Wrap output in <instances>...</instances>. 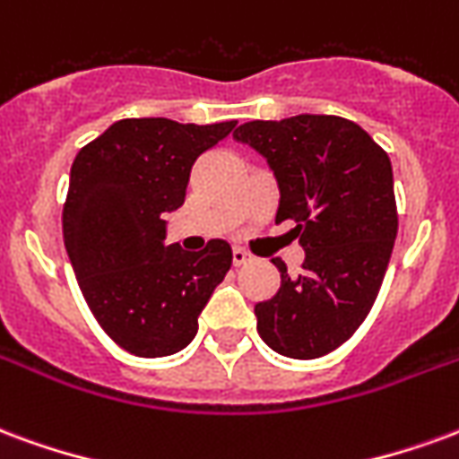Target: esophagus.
I'll use <instances>...</instances> for the list:
<instances>
[{
  "label": "esophagus",
  "mask_w": 459,
  "mask_h": 459,
  "mask_svg": "<svg viewBox=\"0 0 459 459\" xmlns=\"http://www.w3.org/2000/svg\"><path fill=\"white\" fill-rule=\"evenodd\" d=\"M252 262V254L244 252V249H239V247H234L232 249V264L234 266H242V264Z\"/></svg>",
  "instance_id": "1"
}]
</instances>
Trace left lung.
Returning <instances> with one entry per match:
<instances>
[{"mask_svg": "<svg viewBox=\"0 0 459 459\" xmlns=\"http://www.w3.org/2000/svg\"><path fill=\"white\" fill-rule=\"evenodd\" d=\"M232 136L266 156L281 193L276 222L293 220L290 234L306 249L296 279L273 259L281 286L254 306L256 330L283 357L330 354L369 316L394 252L389 156L359 124L335 115L256 119Z\"/></svg>", "mask_w": 459, "mask_h": 459, "instance_id": "1", "label": "left lung"}]
</instances>
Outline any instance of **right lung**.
<instances>
[{
	"mask_svg": "<svg viewBox=\"0 0 459 459\" xmlns=\"http://www.w3.org/2000/svg\"><path fill=\"white\" fill-rule=\"evenodd\" d=\"M234 124L119 119L73 160L63 242L100 327L136 357L188 347L232 266L225 239H210L203 252L166 247L163 217L183 205L197 156Z\"/></svg>",
	"mask_w": 459,
	"mask_h": 459,
	"instance_id": "obj_1",
	"label": "right lung"
}]
</instances>
